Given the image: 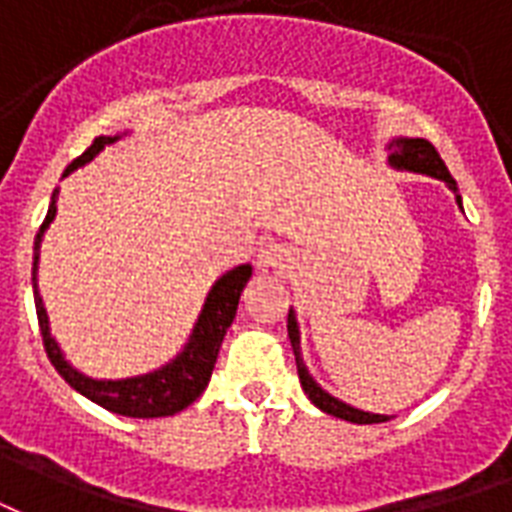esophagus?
Returning a JSON list of instances; mask_svg holds the SVG:
<instances>
[{"mask_svg":"<svg viewBox=\"0 0 512 512\" xmlns=\"http://www.w3.org/2000/svg\"><path fill=\"white\" fill-rule=\"evenodd\" d=\"M288 264H291V251H288L286 245H264L259 256H256V267L261 272L286 270Z\"/></svg>","mask_w":512,"mask_h":512,"instance_id":"1","label":"esophagus"}]
</instances>
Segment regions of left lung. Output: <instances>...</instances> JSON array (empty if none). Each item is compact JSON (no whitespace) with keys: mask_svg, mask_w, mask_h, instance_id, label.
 Wrapping results in <instances>:
<instances>
[{"mask_svg":"<svg viewBox=\"0 0 512 512\" xmlns=\"http://www.w3.org/2000/svg\"><path fill=\"white\" fill-rule=\"evenodd\" d=\"M388 164L394 169H405V172H421V175H432V178L443 180L445 186L451 188L456 194V202L461 207L459 188H456V180L451 178V172L445 167V161L440 159V153L434 151V145L429 140H421V137H397V140L388 142ZM288 340H291V348H294V356H297V372L299 383H302V391L307 394V399L313 402L318 410H324L329 416L343 418V421H351V424H383L388 421V416H378V413H364L359 407H351L340 402L337 397H332L329 391L318 386L313 380V375L307 372L305 361H302V343H299V324L297 313L288 310Z\"/></svg>","mask_w":512,"mask_h":512,"instance_id":"8db88e82","label":"left lung"}]
</instances>
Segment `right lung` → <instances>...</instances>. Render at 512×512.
Masks as SVG:
<instances>
[{
    "label": "right lung",
    "mask_w": 512,
    "mask_h": 512,
    "mask_svg": "<svg viewBox=\"0 0 512 512\" xmlns=\"http://www.w3.org/2000/svg\"><path fill=\"white\" fill-rule=\"evenodd\" d=\"M124 134H113V137H96L80 159H75L64 169V178L69 172H75L78 167L88 164L96 153L105 151V145H113L115 140H121ZM56 199H59V188L53 191L51 207L48 215L42 221L40 232L34 237V264H32V288H34V307H37V321H40L42 345L48 359L56 367L61 378L67 380L69 386L75 388L78 394L96 402L99 407H105L110 413L129 418H164L175 416L183 407H188L194 399L202 394L210 383L213 375L215 359L224 343L226 329L232 326L234 315H237V305H240V294L245 283L251 280V264H240L234 270L224 272L221 278L215 280L210 294L205 299V307L199 313L194 332L188 337L186 348L175 356V359L159 367V370L145 372V375H134V378L121 380H96L75 370L64 353H61L59 343L51 337V326H48V313L42 307V297L37 291V264H40V245L42 234L48 232V226L56 218Z\"/></svg>",
    "instance_id": "1"
}]
</instances>
